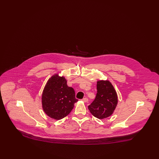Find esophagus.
<instances>
[{"label":"esophagus","mask_w":159,"mask_h":159,"mask_svg":"<svg viewBox=\"0 0 159 159\" xmlns=\"http://www.w3.org/2000/svg\"><path fill=\"white\" fill-rule=\"evenodd\" d=\"M82 101H83V102H87L88 101V99L87 98H84L82 99Z\"/></svg>","instance_id":"obj_1"}]
</instances>
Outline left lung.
I'll return each instance as SVG.
<instances>
[{"instance_id":"8db88e82","label":"left lung","mask_w":159,"mask_h":159,"mask_svg":"<svg viewBox=\"0 0 159 159\" xmlns=\"http://www.w3.org/2000/svg\"><path fill=\"white\" fill-rule=\"evenodd\" d=\"M97 89L95 99L88 109L94 117L104 119L113 114L118 103L117 94L109 80H98Z\"/></svg>"}]
</instances>
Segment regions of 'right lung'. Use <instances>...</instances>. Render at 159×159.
<instances>
[{"label":"right lung","instance_id":"1","mask_svg":"<svg viewBox=\"0 0 159 159\" xmlns=\"http://www.w3.org/2000/svg\"><path fill=\"white\" fill-rule=\"evenodd\" d=\"M67 82L64 76L55 74L48 79L43 90L42 108L47 116L55 120L66 117L78 101L73 88L68 87Z\"/></svg>","mask_w":159,"mask_h":159}]
</instances>
